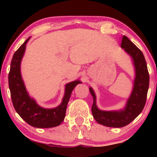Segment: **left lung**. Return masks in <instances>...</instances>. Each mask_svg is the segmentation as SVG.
I'll use <instances>...</instances> for the list:
<instances>
[{
  "label": "left lung",
  "instance_id": "left-lung-1",
  "mask_svg": "<svg viewBox=\"0 0 157 157\" xmlns=\"http://www.w3.org/2000/svg\"><path fill=\"white\" fill-rule=\"evenodd\" d=\"M121 47L132 59L135 69L132 91L124 108L114 111L101 110L96 106L95 92L89 87L90 93L94 98L91 111L94 119L97 123L108 127H124L136 119L145 106L149 89V74L142 52L125 36L122 38Z\"/></svg>",
  "mask_w": 157,
  "mask_h": 157
}]
</instances>
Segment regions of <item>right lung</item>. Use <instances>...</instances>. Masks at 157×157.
Here are the masks:
<instances>
[{
    "label": "right lung",
    "instance_id": "right-lung-1",
    "mask_svg": "<svg viewBox=\"0 0 157 157\" xmlns=\"http://www.w3.org/2000/svg\"><path fill=\"white\" fill-rule=\"evenodd\" d=\"M29 37L15 52L8 74V85L15 110L24 121L33 127L51 128L61 124L66 116V107L72 91L81 81L76 80L66 83L65 93L61 104L53 109L39 106L29 95L21 74V63Z\"/></svg>",
    "mask_w": 157,
    "mask_h": 157
}]
</instances>
